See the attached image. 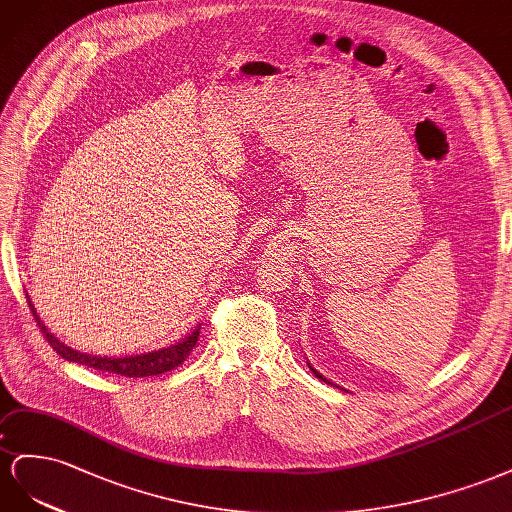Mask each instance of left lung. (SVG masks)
I'll list each match as a JSON object with an SVG mask.
<instances>
[{"mask_svg":"<svg viewBox=\"0 0 512 512\" xmlns=\"http://www.w3.org/2000/svg\"><path fill=\"white\" fill-rule=\"evenodd\" d=\"M309 369H311V371H313V373H315V377H319V379H321V382H328V379H326V377H324V375H321V373H319V371H315V369H313V367H311V362H309ZM328 384H330V382H328Z\"/></svg>","mask_w":512,"mask_h":512,"instance_id":"8db88e82","label":"left lung"}]
</instances>
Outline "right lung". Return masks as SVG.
Wrapping results in <instances>:
<instances>
[{
  "label": "right lung",
  "instance_id": "add662e5",
  "mask_svg": "<svg viewBox=\"0 0 512 512\" xmlns=\"http://www.w3.org/2000/svg\"><path fill=\"white\" fill-rule=\"evenodd\" d=\"M29 309L34 313V319L38 321V328L42 332V337L49 341V345L60 354L64 360L68 362H77V364H85V367L96 369V371H105V373H113V375H122V377H152V375H160L167 373L188 358V354L193 352V347L197 345L199 339V328L197 326L188 337H184L182 341L173 343L169 347L156 349V352H148V354H139V356H124V358H107V356H92V354H81L77 349H72L64 343L57 341L53 334L47 330V326L42 324L32 300H29Z\"/></svg>",
  "mask_w": 512,
  "mask_h": 512
}]
</instances>
